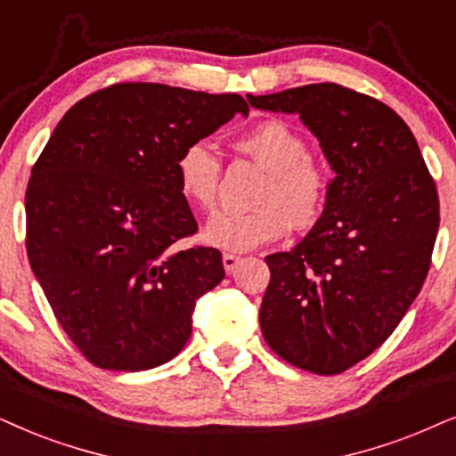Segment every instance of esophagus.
Masks as SVG:
<instances>
[{
    "label": "esophagus",
    "mask_w": 456,
    "mask_h": 456,
    "mask_svg": "<svg viewBox=\"0 0 456 456\" xmlns=\"http://www.w3.org/2000/svg\"><path fill=\"white\" fill-rule=\"evenodd\" d=\"M241 263V258L238 255H232V252H224L223 255V267L227 273H233L238 269V265Z\"/></svg>",
    "instance_id": "obj_1"
}]
</instances>
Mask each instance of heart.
<instances>
[{
    "instance_id": "heart-1",
    "label": "heart",
    "mask_w": 456,
    "mask_h": 456,
    "mask_svg": "<svg viewBox=\"0 0 456 456\" xmlns=\"http://www.w3.org/2000/svg\"><path fill=\"white\" fill-rule=\"evenodd\" d=\"M238 147L269 170L256 195L258 208L218 212L204 229L206 244L224 252H248L281 238L290 221L295 227L318 221L326 204L328 176L309 158L307 142L295 128L271 119L241 136ZM221 170V158L210 142H189L176 158L183 198L200 210L215 208Z\"/></svg>"
}]
</instances>
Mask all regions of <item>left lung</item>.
<instances>
[{"label":"left lung","mask_w":456,"mask_h":456,"mask_svg":"<svg viewBox=\"0 0 456 456\" xmlns=\"http://www.w3.org/2000/svg\"><path fill=\"white\" fill-rule=\"evenodd\" d=\"M297 113L334 170L320 221L269 255L258 322L288 364L338 374L381 347L428 278L440 201L417 138L385 102L338 84L250 96Z\"/></svg>","instance_id":"left-lung-1"}]
</instances>
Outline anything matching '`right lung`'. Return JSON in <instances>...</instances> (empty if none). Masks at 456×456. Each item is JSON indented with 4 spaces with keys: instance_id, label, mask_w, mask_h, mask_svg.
I'll use <instances>...</instances> for the list:
<instances>
[{
    "instance_id": "1",
    "label": "right lung",
    "mask_w": 456,
    "mask_h": 456,
    "mask_svg": "<svg viewBox=\"0 0 456 456\" xmlns=\"http://www.w3.org/2000/svg\"><path fill=\"white\" fill-rule=\"evenodd\" d=\"M235 113L240 94L115 84L69 109L28 178L27 255L62 330L94 366L138 372L191 337L195 301L221 284L216 248L198 232L176 158Z\"/></svg>"
}]
</instances>
